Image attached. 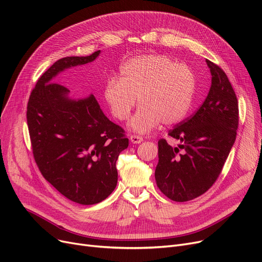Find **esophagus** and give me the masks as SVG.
Returning a JSON list of instances; mask_svg holds the SVG:
<instances>
[{"label":"esophagus","instance_id":"esophagus-1","mask_svg":"<svg viewBox=\"0 0 262 262\" xmlns=\"http://www.w3.org/2000/svg\"><path fill=\"white\" fill-rule=\"evenodd\" d=\"M129 139H130V141H132L133 143H135V144L141 143V142L143 141V138L141 137V136H138V135H132L130 137H129Z\"/></svg>","mask_w":262,"mask_h":262}]
</instances>
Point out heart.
Segmentation results:
<instances>
[{"instance_id":"b5f03b06","label":"heart","mask_w":262,"mask_h":262,"mask_svg":"<svg viewBox=\"0 0 262 262\" xmlns=\"http://www.w3.org/2000/svg\"><path fill=\"white\" fill-rule=\"evenodd\" d=\"M196 89L190 68L164 54L135 56L120 67V79L110 78L103 95L111 115L129 119L136 104L141 106L130 122L136 133H150L162 122L171 125L188 112Z\"/></svg>"}]
</instances>
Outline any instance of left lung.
Instances as JSON below:
<instances>
[{"label": "left lung", "mask_w": 262, "mask_h": 262, "mask_svg": "<svg viewBox=\"0 0 262 262\" xmlns=\"http://www.w3.org/2000/svg\"><path fill=\"white\" fill-rule=\"evenodd\" d=\"M212 75L209 94L194 115L168 135L179 140L171 146L158 141L155 180L169 199L192 200L204 194L217 180L235 141L238 106L229 79L222 68L206 60Z\"/></svg>", "instance_id": "8db88e82"}]
</instances>
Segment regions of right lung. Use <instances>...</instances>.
<instances>
[{"mask_svg":"<svg viewBox=\"0 0 262 262\" xmlns=\"http://www.w3.org/2000/svg\"><path fill=\"white\" fill-rule=\"evenodd\" d=\"M99 53L56 61L38 79L27 110L33 155L42 177L67 199L85 206L103 201L116 188V163L128 139L93 94L72 99L70 90L53 81L66 68L93 62Z\"/></svg>","mask_w":262,"mask_h":262,"instance_id":"obj_1","label":"right lung"}]
</instances>
